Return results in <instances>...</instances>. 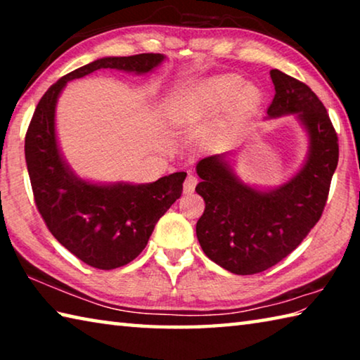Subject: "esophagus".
<instances>
[{"label":"esophagus","instance_id":"esophagus-1","mask_svg":"<svg viewBox=\"0 0 360 360\" xmlns=\"http://www.w3.org/2000/svg\"><path fill=\"white\" fill-rule=\"evenodd\" d=\"M195 186H197V178L193 174H188L187 179L184 181V193L191 195L195 191Z\"/></svg>","mask_w":360,"mask_h":360}]
</instances>
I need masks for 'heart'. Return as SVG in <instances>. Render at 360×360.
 I'll return each mask as SVG.
<instances>
[{
	"mask_svg": "<svg viewBox=\"0 0 360 360\" xmlns=\"http://www.w3.org/2000/svg\"><path fill=\"white\" fill-rule=\"evenodd\" d=\"M230 101L225 129L235 127L245 115L254 111L260 103V90L252 84H246L238 75L212 77L179 96L174 103L173 117L179 122L208 117L222 111Z\"/></svg>",
	"mask_w": 360,
	"mask_h": 360,
	"instance_id": "b5f03b06",
	"label": "heart"
}]
</instances>
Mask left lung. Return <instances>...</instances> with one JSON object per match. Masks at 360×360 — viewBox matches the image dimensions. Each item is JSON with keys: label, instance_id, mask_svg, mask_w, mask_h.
I'll return each mask as SVG.
<instances>
[{"label": "left lung", "instance_id": "obj_1", "mask_svg": "<svg viewBox=\"0 0 360 360\" xmlns=\"http://www.w3.org/2000/svg\"><path fill=\"white\" fill-rule=\"evenodd\" d=\"M275 98L265 119L295 115L307 135L300 168L276 187L251 186L236 174L233 154H214L197 163L205 200L197 222L203 252L235 275H255L276 265L300 245L321 219L338 165V138L324 105L307 84L270 71Z\"/></svg>", "mask_w": 360, "mask_h": 360}]
</instances>
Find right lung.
Instances as JSON below:
<instances>
[{
	"label": "right lung",
	"instance_id": "1",
	"mask_svg": "<svg viewBox=\"0 0 360 360\" xmlns=\"http://www.w3.org/2000/svg\"><path fill=\"white\" fill-rule=\"evenodd\" d=\"M163 53L103 57L71 71L52 85L34 109L25 136L27 168L34 202L60 245L100 270H112L136 259L155 224L182 193L187 173L155 182H95L77 176L60 149L56 111L66 84L98 70L144 76L165 62Z\"/></svg>",
	"mask_w": 360,
	"mask_h": 360
}]
</instances>
